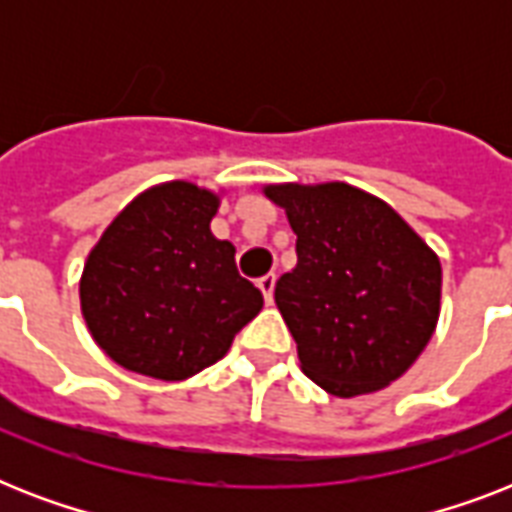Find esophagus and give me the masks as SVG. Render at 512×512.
<instances>
[{
	"label": "esophagus",
	"instance_id": "esophagus-1",
	"mask_svg": "<svg viewBox=\"0 0 512 512\" xmlns=\"http://www.w3.org/2000/svg\"><path fill=\"white\" fill-rule=\"evenodd\" d=\"M257 287H260V292H263L265 303L271 305L273 303V287H276V276H273V273H268V276H263V279H257Z\"/></svg>",
	"mask_w": 512,
	"mask_h": 512
}]
</instances>
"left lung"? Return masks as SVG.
I'll return each instance as SVG.
<instances>
[{
	"mask_svg": "<svg viewBox=\"0 0 512 512\" xmlns=\"http://www.w3.org/2000/svg\"><path fill=\"white\" fill-rule=\"evenodd\" d=\"M263 191L297 233V265L273 297L303 372L340 398L398 380L436 332V252L396 209L348 183Z\"/></svg>",
	"mask_w": 512,
	"mask_h": 512,
	"instance_id": "8db88e82",
	"label": "left lung"
}]
</instances>
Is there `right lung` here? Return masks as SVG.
I'll return each mask as SVG.
<instances>
[{"mask_svg": "<svg viewBox=\"0 0 512 512\" xmlns=\"http://www.w3.org/2000/svg\"><path fill=\"white\" fill-rule=\"evenodd\" d=\"M220 196L172 180L114 217L79 281L82 316L103 353L130 372L185 380L228 353L263 308L236 271L231 241L212 236Z\"/></svg>", "mask_w": 512, "mask_h": 512, "instance_id": "obj_1", "label": "right lung"}]
</instances>
